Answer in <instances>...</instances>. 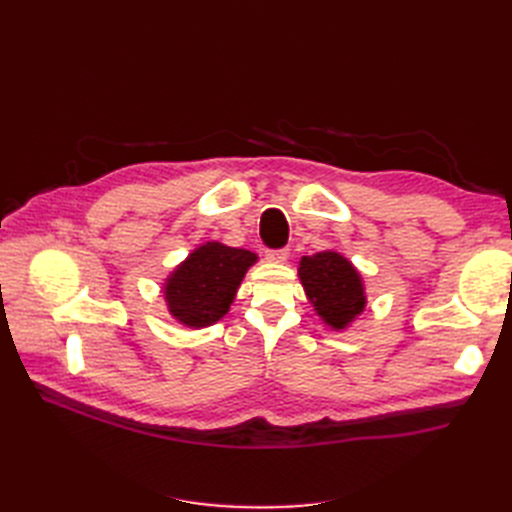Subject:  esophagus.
I'll return each instance as SVG.
<instances>
[{"label": "esophagus", "mask_w": 512, "mask_h": 512, "mask_svg": "<svg viewBox=\"0 0 512 512\" xmlns=\"http://www.w3.org/2000/svg\"><path fill=\"white\" fill-rule=\"evenodd\" d=\"M288 250L286 247H280V250H267L265 252V256H267V260L269 262H286L288 260Z\"/></svg>", "instance_id": "1"}]
</instances>
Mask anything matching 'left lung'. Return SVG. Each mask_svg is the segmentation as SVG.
<instances>
[{
  "label": "left lung",
  "instance_id": "obj_1",
  "mask_svg": "<svg viewBox=\"0 0 512 512\" xmlns=\"http://www.w3.org/2000/svg\"><path fill=\"white\" fill-rule=\"evenodd\" d=\"M299 277L316 312L333 329H344L356 314L363 312L361 277L344 256L335 252L303 256Z\"/></svg>",
  "mask_w": 512,
  "mask_h": 512
}]
</instances>
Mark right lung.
<instances>
[{
    "instance_id": "1",
    "label": "right lung",
    "mask_w": 512,
    "mask_h": 512,
    "mask_svg": "<svg viewBox=\"0 0 512 512\" xmlns=\"http://www.w3.org/2000/svg\"><path fill=\"white\" fill-rule=\"evenodd\" d=\"M256 254L222 243H207L170 275L166 299L170 314L188 327H209L218 322L235 299L245 271Z\"/></svg>"
}]
</instances>
